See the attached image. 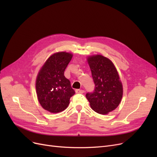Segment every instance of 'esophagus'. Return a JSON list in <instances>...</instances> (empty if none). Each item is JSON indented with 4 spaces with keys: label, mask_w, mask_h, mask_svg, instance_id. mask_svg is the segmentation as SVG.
<instances>
[{
    "label": "esophagus",
    "mask_w": 157,
    "mask_h": 157,
    "mask_svg": "<svg viewBox=\"0 0 157 157\" xmlns=\"http://www.w3.org/2000/svg\"><path fill=\"white\" fill-rule=\"evenodd\" d=\"M75 92L77 94H83L84 92V90H80V89H77L75 90Z\"/></svg>",
    "instance_id": "1"
}]
</instances>
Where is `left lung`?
<instances>
[{"mask_svg": "<svg viewBox=\"0 0 157 157\" xmlns=\"http://www.w3.org/2000/svg\"><path fill=\"white\" fill-rule=\"evenodd\" d=\"M88 62L95 84L86 97L94 111L106 115L118 106L122 97V85L112 61L101 55L89 57Z\"/></svg>", "mask_w": 157, "mask_h": 157, "instance_id": "left-lung-1", "label": "left lung"}]
</instances>
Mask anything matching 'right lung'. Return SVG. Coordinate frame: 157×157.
I'll use <instances>...</instances> for the list:
<instances>
[{"label": "right lung", "mask_w": 157, "mask_h": 157, "mask_svg": "<svg viewBox=\"0 0 157 157\" xmlns=\"http://www.w3.org/2000/svg\"><path fill=\"white\" fill-rule=\"evenodd\" d=\"M73 55L58 52L47 59L38 74L36 80L37 98L41 106L50 113L64 111L70 98L75 94L64 71Z\"/></svg>", "instance_id": "right-lung-1"}]
</instances>
